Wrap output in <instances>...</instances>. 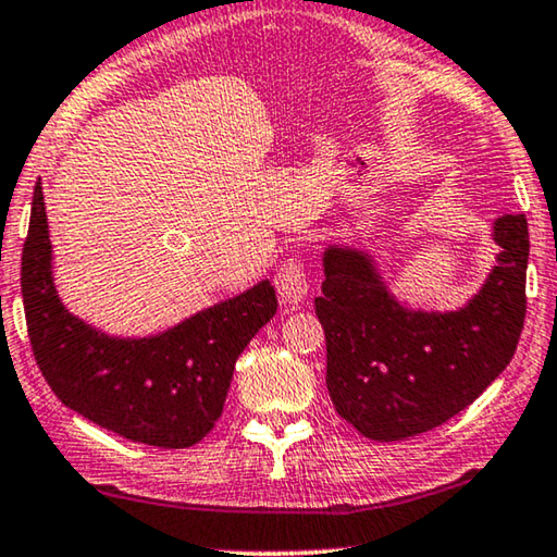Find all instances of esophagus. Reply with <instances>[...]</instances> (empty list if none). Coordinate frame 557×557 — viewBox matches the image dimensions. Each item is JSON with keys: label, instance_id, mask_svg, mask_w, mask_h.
<instances>
[{"label": "esophagus", "instance_id": "1", "mask_svg": "<svg viewBox=\"0 0 557 557\" xmlns=\"http://www.w3.org/2000/svg\"><path fill=\"white\" fill-rule=\"evenodd\" d=\"M275 287L282 297V302H287V305L302 302L307 297V275H305L302 264L295 260L282 264L275 275Z\"/></svg>", "mask_w": 557, "mask_h": 557}]
</instances>
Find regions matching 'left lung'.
<instances>
[{"mask_svg": "<svg viewBox=\"0 0 557 557\" xmlns=\"http://www.w3.org/2000/svg\"><path fill=\"white\" fill-rule=\"evenodd\" d=\"M500 247L483 287L455 310L400 300L375 257L332 243L314 310L327 337V389L360 435L393 443L443 425L483 395L516 355L525 320V214L493 222Z\"/></svg>", "mask_w": 557, "mask_h": 557, "instance_id": "1", "label": "left lung"}]
</instances>
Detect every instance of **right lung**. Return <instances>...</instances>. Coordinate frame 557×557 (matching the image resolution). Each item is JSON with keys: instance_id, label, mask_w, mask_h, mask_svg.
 <instances>
[{"instance_id": "1", "label": "right lung", "mask_w": 557, "mask_h": 557, "mask_svg": "<svg viewBox=\"0 0 557 557\" xmlns=\"http://www.w3.org/2000/svg\"><path fill=\"white\" fill-rule=\"evenodd\" d=\"M22 300L29 343L62 405L132 443L189 447L222 414L239 352L277 312L270 280L145 337H120L66 310L54 285V255L41 182L22 252Z\"/></svg>"}]
</instances>
